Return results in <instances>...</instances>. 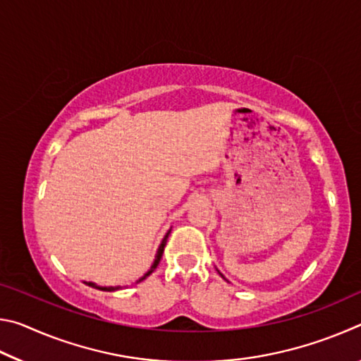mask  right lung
I'll use <instances>...</instances> for the list:
<instances>
[{"label": "right lung", "mask_w": 361, "mask_h": 361, "mask_svg": "<svg viewBox=\"0 0 361 361\" xmlns=\"http://www.w3.org/2000/svg\"><path fill=\"white\" fill-rule=\"evenodd\" d=\"M169 234H170V231L167 232L166 234V237H164V240H162V243H161V247H159V250H157V255H156V259H154V262H152V266H151V269L148 271V274H146L145 277H148L151 272H154V269L157 267V264H159V261H161V258H162V253H164V248H166V243H167V239H169ZM143 277V279H145ZM142 279V280H143ZM90 286H95V283H89ZM102 290H106V291H114V290H119V286H109V288H102Z\"/></svg>", "instance_id": "add662e5"}]
</instances>
